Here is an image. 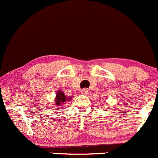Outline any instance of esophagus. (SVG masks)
<instances>
[{
    "label": "esophagus",
    "mask_w": 158,
    "mask_h": 158,
    "mask_svg": "<svg viewBox=\"0 0 158 158\" xmlns=\"http://www.w3.org/2000/svg\"><path fill=\"white\" fill-rule=\"evenodd\" d=\"M81 93L83 95H87L89 94V90L86 89H82V91H81Z\"/></svg>",
    "instance_id": "esophagus-1"
}]
</instances>
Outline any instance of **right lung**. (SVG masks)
<instances>
[{
  "label": "right lung",
  "instance_id": "right-lung-1",
  "mask_svg": "<svg viewBox=\"0 0 158 158\" xmlns=\"http://www.w3.org/2000/svg\"><path fill=\"white\" fill-rule=\"evenodd\" d=\"M69 99H71V97H67L65 96V95L64 94L63 92H62L61 90L56 93V97L55 99V102H56V106H62V104L63 102H65V101L69 100Z\"/></svg>",
  "mask_w": 158,
  "mask_h": 158
}]
</instances>
